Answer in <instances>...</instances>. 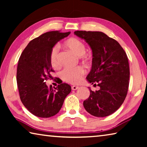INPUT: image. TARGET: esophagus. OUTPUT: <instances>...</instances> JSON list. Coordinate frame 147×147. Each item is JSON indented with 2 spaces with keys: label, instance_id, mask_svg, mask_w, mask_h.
<instances>
[{
  "label": "esophagus",
  "instance_id": "1",
  "mask_svg": "<svg viewBox=\"0 0 147 147\" xmlns=\"http://www.w3.org/2000/svg\"><path fill=\"white\" fill-rule=\"evenodd\" d=\"M71 88H72V89H73V90H76V89H78L79 88V87L76 86H72Z\"/></svg>",
  "mask_w": 147,
  "mask_h": 147
}]
</instances>
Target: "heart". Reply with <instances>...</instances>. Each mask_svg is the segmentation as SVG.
Here are the masks:
<instances>
[{
	"label": "heart",
	"instance_id": "obj_1",
	"mask_svg": "<svg viewBox=\"0 0 147 147\" xmlns=\"http://www.w3.org/2000/svg\"><path fill=\"white\" fill-rule=\"evenodd\" d=\"M63 47L73 53L84 61H88L91 58L90 53L85 51L86 46L82 41L76 38H70L65 41L62 44ZM50 63L54 69H58L60 66L58 49L54 47L51 49L49 56ZM85 74L83 67L77 66L74 68H65L61 72L60 77L64 82L72 84H78L82 80Z\"/></svg>",
	"mask_w": 147,
	"mask_h": 147
}]
</instances>
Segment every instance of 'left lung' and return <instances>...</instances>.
I'll return each instance as SVG.
<instances>
[{"label": "left lung", "instance_id": "obj_1", "mask_svg": "<svg viewBox=\"0 0 147 147\" xmlns=\"http://www.w3.org/2000/svg\"><path fill=\"white\" fill-rule=\"evenodd\" d=\"M84 39L93 53L92 67L87 76L89 82L100 87L90 91L84 107L95 117L108 116L120 108L128 93L130 67L125 51L117 41L103 32L75 31Z\"/></svg>", "mask_w": 147, "mask_h": 147}]
</instances>
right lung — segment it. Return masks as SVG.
I'll return each mask as SVG.
<instances>
[{"label":"right lung","mask_w":147,"mask_h":147,"mask_svg":"<svg viewBox=\"0 0 147 147\" xmlns=\"http://www.w3.org/2000/svg\"><path fill=\"white\" fill-rule=\"evenodd\" d=\"M70 32L51 31L32 39L20 56L17 69V83L20 98L33 115L48 118L59 112L71 87L63 83L56 88L48 87L45 81L54 71L50 63L51 49Z\"/></svg>","instance_id":"1"}]
</instances>
